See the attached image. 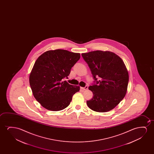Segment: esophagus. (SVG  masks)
<instances>
[{"label":"esophagus","mask_w":154,"mask_h":154,"mask_svg":"<svg viewBox=\"0 0 154 154\" xmlns=\"http://www.w3.org/2000/svg\"><path fill=\"white\" fill-rule=\"evenodd\" d=\"M88 87L87 86H86L85 87H81L80 88H81V89H82V91H85V90H87V89H88Z\"/></svg>","instance_id":"34e87169"}]
</instances>
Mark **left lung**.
<instances>
[{
	"instance_id": "1",
	"label": "left lung",
	"mask_w": 154,
	"mask_h": 154,
	"mask_svg": "<svg viewBox=\"0 0 154 154\" xmlns=\"http://www.w3.org/2000/svg\"><path fill=\"white\" fill-rule=\"evenodd\" d=\"M82 55L96 82V85L88 88L94 96L87 101V106L99 112L113 109L124 98L127 91L129 75L124 61L109 51H93ZM97 76L100 78L99 81Z\"/></svg>"
}]
</instances>
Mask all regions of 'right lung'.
I'll list each match as a JSON object with an SVG mask.
<instances>
[{
    "instance_id": "add662e5",
    "label": "right lung",
    "mask_w": 154,
    "mask_h": 154,
    "mask_svg": "<svg viewBox=\"0 0 154 154\" xmlns=\"http://www.w3.org/2000/svg\"><path fill=\"white\" fill-rule=\"evenodd\" d=\"M79 53L63 49L47 51L36 60L29 75L34 97L43 107L59 111L67 107L80 87L68 84L63 79L80 59Z\"/></svg>"
}]
</instances>
